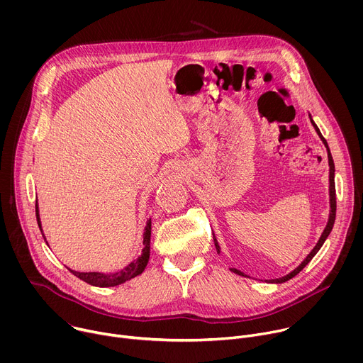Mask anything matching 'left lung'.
Here are the masks:
<instances>
[{"label": "left lung", "instance_id": "obj_1", "mask_svg": "<svg viewBox=\"0 0 363 363\" xmlns=\"http://www.w3.org/2000/svg\"><path fill=\"white\" fill-rule=\"evenodd\" d=\"M308 118H310V122H312V125H313V128H315V130H316V133L319 135V138L322 139V142H323V145L326 146V150H328V161H329V205H330V210H329V218H328V224H326V227H325V230H323V233H322V235H320V238H319V241L316 242V245L313 247V250L310 251L308 254H307V257L304 258V260L293 270V272H290L289 274H286V276H283V277H280V279H273V280H266L267 283H276V284H279V283H284V281H287V280H290V279H293L294 276H297L308 263H310V260H312V258L318 254V251L322 248V245H323V242L326 241V238L329 237V234H330V231H332V228H333V224H335V218H336V189H335V164H333V158H332V153H330V149H329V146H328V142H326V139L322 136V133H320V130H319V128H318V125L315 123V121L312 119V115L308 113ZM213 235H214V244H216V248H217V252L218 254H221V247H220V244H218V241H217V238H216V234L213 233ZM233 273H235V274H238V276H242V277H250V276H247V274H244L242 272H240V270H237V269H230Z\"/></svg>", "mask_w": 363, "mask_h": 363}]
</instances>
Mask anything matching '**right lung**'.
I'll return each mask as SVG.
<instances>
[{
	"label": "right lung",
	"instance_id": "add662e5",
	"mask_svg": "<svg viewBox=\"0 0 363 363\" xmlns=\"http://www.w3.org/2000/svg\"><path fill=\"white\" fill-rule=\"evenodd\" d=\"M35 217H37V223H38L40 231L43 234V238H44L45 244L48 245V242L45 240V235L43 233L41 220H40V211H38V202L37 201H35ZM150 230H152V223H150V218H147L146 220V225L143 228V247H142L140 255H138V258H135L133 262H130L128 266H125L119 272H112V273L76 272V270H73L70 267H67V269L70 270V273H73L80 280L91 284V286H96V287H113V286L123 284L125 281H128L130 279H135L136 276L142 274L145 267L147 266L149 255H150Z\"/></svg>",
	"mask_w": 363,
	"mask_h": 363
}]
</instances>
